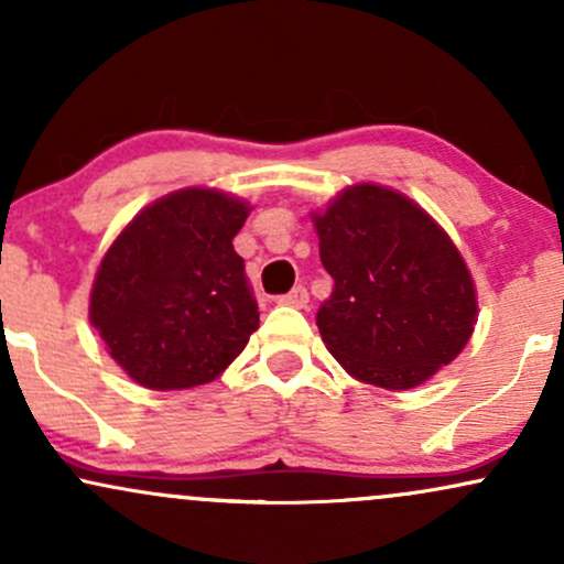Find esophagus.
I'll return each instance as SVG.
<instances>
[{
  "mask_svg": "<svg viewBox=\"0 0 564 564\" xmlns=\"http://www.w3.org/2000/svg\"><path fill=\"white\" fill-rule=\"evenodd\" d=\"M307 302H310V294L304 286H294L289 294L278 296V304H286V307H296V310L307 307Z\"/></svg>",
  "mask_w": 564,
  "mask_h": 564,
  "instance_id": "esophagus-1",
  "label": "esophagus"
}]
</instances>
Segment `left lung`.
Instances as JSON below:
<instances>
[{"mask_svg": "<svg viewBox=\"0 0 564 564\" xmlns=\"http://www.w3.org/2000/svg\"><path fill=\"white\" fill-rule=\"evenodd\" d=\"M310 217L334 278L318 332L349 377L413 390L458 358L475 332L477 289L462 251L416 200L358 183Z\"/></svg>", "mask_w": 564, "mask_h": 564, "instance_id": "obj_1", "label": "left lung"}]
</instances>
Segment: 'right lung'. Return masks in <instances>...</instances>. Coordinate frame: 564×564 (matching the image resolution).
Masks as SVG:
<instances>
[{"label":"right lung","mask_w":564,"mask_h":564,"mask_svg":"<svg viewBox=\"0 0 564 564\" xmlns=\"http://www.w3.org/2000/svg\"><path fill=\"white\" fill-rule=\"evenodd\" d=\"M249 200L183 187L127 223L102 254L89 323L129 379L148 390L215 381L260 328L232 238Z\"/></svg>","instance_id":"add662e5"}]
</instances>
